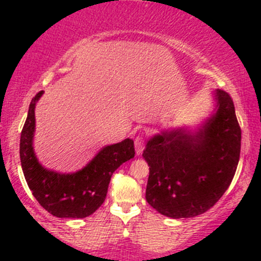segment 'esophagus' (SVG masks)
<instances>
[{"instance_id":"34e87169","label":"esophagus","mask_w":261,"mask_h":261,"mask_svg":"<svg viewBox=\"0 0 261 261\" xmlns=\"http://www.w3.org/2000/svg\"><path fill=\"white\" fill-rule=\"evenodd\" d=\"M143 147H145V139L142 136H137L135 139V149H136V153L141 154V152L143 151Z\"/></svg>"}]
</instances>
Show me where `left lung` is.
<instances>
[{
    "instance_id": "left-lung-1",
    "label": "left lung",
    "mask_w": 261,
    "mask_h": 261,
    "mask_svg": "<svg viewBox=\"0 0 261 261\" xmlns=\"http://www.w3.org/2000/svg\"><path fill=\"white\" fill-rule=\"evenodd\" d=\"M216 113L196 133L179 128L148 140L143 158L149 166L146 200L167 217L201 215L226 193L241 154L242 131L234 104L217 89Z\"/></svg>"
}]
</instances>
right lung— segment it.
<instances>
[{
	"label": "right lung",
	"mask_w": 261,
	"mask_h": 261,
	"mask_svg": "<svg viewBox=\"0 0 261 261\" xmlns=\"http://www.w3.org/2000/svg\"><path fill=\"white\" fill-rule=\"evenodd\" d=\"M43 95L33 98L20 134L19 155L24 178L37 201L53 216L85 218L100 207L107 197L110 178L122 163L134 158V141L125 139L101 148L88 164L76 173L62 174L44 168L33 148L35 104Z\"/></svg>",
	"instance_id": "add662e5"
}]
</instances>
